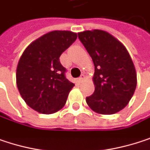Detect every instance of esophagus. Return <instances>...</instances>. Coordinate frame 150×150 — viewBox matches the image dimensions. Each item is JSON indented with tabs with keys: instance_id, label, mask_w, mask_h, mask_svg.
<instances>
[{
	"instance_id": "obj_1",
	"label": "esophagus",
	"mask_w": 150,
	"mask_h": 150,
	"mask_svg": "<svg viewBox=\"0 0 150 150\" xmlns=\"http://www.w3.org/2000/svg\"><path fill=\"white\" fill-rule=\"evenodd\" d=\"M84 79H85V77H84V75H81L80 77H79V79H78V80H79V82H83V81L84 80Z\"/></svg>"
}]
</instances>
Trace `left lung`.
<instances>
[{"instance_id":"obj_1","label":"left lung","mask_w":150,"mask_h":150,"mask_svg":"<svg viewBox=\"0 0 150 150\" xmlns=\"http://www.w3.org/2000/svg\"><path fill=\"white\" fill-rule=\"evenodd\" d=\"M78 35L95 66V91L86 97L88 106L100 114L120 112L129 103L137 87L136 69L127 49L102 30Z\"/></svg>"}]
</instances>
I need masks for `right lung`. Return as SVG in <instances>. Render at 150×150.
<instances>
[{
	"instance_id": "obj_1",
	"label": "right lung",
	"mask_w": 150,
	"mask_h": 150,
	"mask_svg": "<svg viewBox=\"0 0 150 150\" xmlns=\"http://www.w3.org/2000/svg\"><path fill=\"white\" fill-rule=\"evenodd\" d=\"M77 33L54 30L32 42L18 60V90L26 104L45 114L58 112L75 85L65 76L59 56L75 42Z\"/></svg>"
}]
</instances>
